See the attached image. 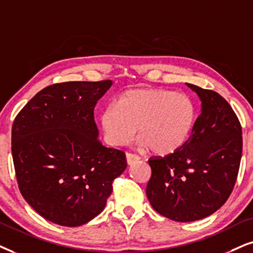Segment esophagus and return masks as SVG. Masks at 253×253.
I'll return each mask as SVG.
<instances>
[{
    "label": "esophagus",
    "instance_id": "esophagus-1",
    "mask_svg": "<svg viewBox=\"0 0 253 253\" xmlns=\"http://www.w3.org/2000/svg\"><path fill=\"white\" fill-rule=\"evenodd\" d=\"M126 160H127V164L129 166H132L137 162L140 160V156L136 154H132V153H127L126 154Z\"/></svg>",
    "mask_w": 253,
    "mask_h": 253
}]
</instances>
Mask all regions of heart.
<instances>
[{"instance_id":"1","label":"heart","mask_w":253,"mask_h":253,"mask_svg":"<svg viewBox=\"0 0 253 253\" xmlns=\"http://www.w3.org/2000/svg\"><path fill=\"white\" fill-rule=\"evenodd\" d=\"M195 106L187 95L167 89H130L101 112L100 124L110 146H126L139 127V143L155 154L181 148L195 124Z\"/></svg>"}]
</instances>
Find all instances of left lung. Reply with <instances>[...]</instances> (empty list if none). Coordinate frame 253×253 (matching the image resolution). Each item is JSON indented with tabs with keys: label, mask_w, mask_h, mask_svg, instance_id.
<instances>
[{
	"label": "left lung",
	"mask_w": 253,
	"mask_h": 253,
	"mask_svg": "<svg viewBox=\"0 0 253 253\" xmlns=\"http://www.w3.org/2000/svg\"><path fill=\"white\" fill-rule=\"evenodd\" d=\"M187 85L202 101L201 114L181 148L148 160L146 189L155 211L176 222L202 219L226 202L243 149L241 123L228 101L212 89Z\"/></svg>",
	"instance_id": "1"
}]
</instances>
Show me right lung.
Segmentation results:
<instances>
[{"label":"right lung","mask_w":253,"mask_h":253,"mask_svg":"<svg viewBox=\"0 0 253 253\" xmlns=\"http://www.w3.org/2000/svg\"><path fill=\"white\" fill-rule=\"evenodd\" d=\"M111 86L112 81L50 85L15 118L11 153L18 188L50 222L79 226L93 219L127 167L123 150L98 139L94 107Z\"/></svg>","instance_id":"obj_1"}]
</instances>
